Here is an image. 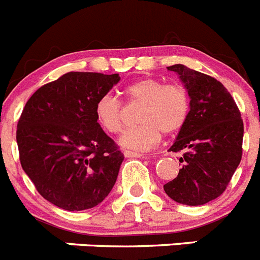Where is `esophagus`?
I'll list each match as a JSON object with an SVG mask.
<instances>
[{"mask_svg":"<svg viewBox=\"0 0 260 260\" xmlns=\"http://www.w3.org/2000/svg\"><path fill=\"white\" fill-rule=\"evenodd\" d=\"M123 155L125 157H143V153L139 152H134V151H123Z\"/></svg>","mask_w":260,"mask_h":260,"instance_id":"34e87169","label":"esophagus"}]
</instances>
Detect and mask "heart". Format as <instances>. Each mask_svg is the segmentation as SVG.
I'll return each mask as SVG.
<instances>
[{
    "label": "heart",
    "mask_w": 260,
    "mask_h": 260,
    "mask_svg": "<svg viewBox=\"0 0 260 260\" xmlns=\"http://www.w3.org/2000/svg\"><path fill=\"white\" fill-rule=\"evenodd\" d=\"M127 104H141L137 112L139 123L127 128L119 138L121 146L146 151L158 143L161 134H174L185 126L190 116L191 99L183 84L164 83L152 77H144L128 83L122 89ZM99 126L117 134L123 126V105L112 95H103L95 104Z\"/></svg>",
    "instance_id": "1"
}]
</instances>
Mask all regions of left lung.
Segmentation results:
<instances>
[{
    "mask_svg": "<svg viewBox=\"0 0 260 260\" xmlns=\"http://www.w3.org/2000/svg\"><path fill=\"white\" fill-rule=\"evenodd\" d=\"M168 70L180 75L190 93L191 109L171 147L172 152H182V168L164 190L178 203L202 206L225 191L240 164L243 121L221 82L180 63Z\"/></svg>",
    "mask_w": 260,
    "mask_h": 260,
    "instance_id": "1",
    "label": "left lung"
}]
</instances>
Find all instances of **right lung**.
Masks as SVG:
<instances>
[{"label":"right lung","mask_w":260,"mask_h":260,"mask_svg":"<svg viewBox=\"0 0 260 260\" xmlns=\"http://www.w3.org/2000/svg\"><path fill=\"white\" fill-rule=\"evenodd\" d=\"M118 74L70 71L41 86L17 125L23 171L39 194L66 211L102 203L118 176L123 155L95 117V104Z\"/></svg>","instance_id":"right-lung-1"}]
</instances>
